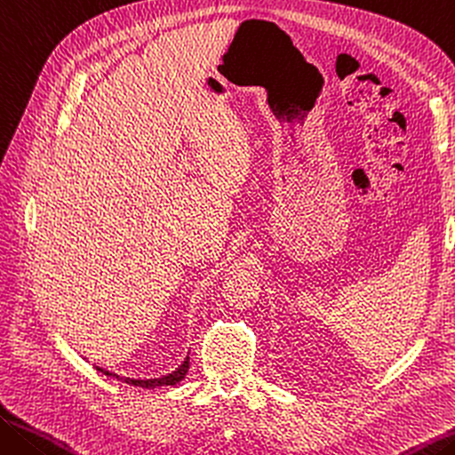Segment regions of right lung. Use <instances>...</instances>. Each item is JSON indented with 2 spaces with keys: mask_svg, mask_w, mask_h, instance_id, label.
Listing matches in <instances>:
<instances>
[{
  "mask_svg": "<svg viewBox=\"0 0 455 455\" xmlns=\"http://www.w3.org/2000/svg\"><path fill=\"white\" fill-rule=\"evenodd\" d=\"M99 371H102L104 375L108 377H116V379H123L124 383L129 385H135V387H143V389H157V387H165V385H177L181 379H185V375H188L189 371V356H185V361L179 364V367L173 371V373L169 375H163L159 379H131V377H118L115 373H110V371H104L100 367H96Z\"/></svg>",
  "mask_w": 455,
  "mask_h": 455,
  "instance_id": "right-lung-1",
  "label": "right lung"
}]
</instances>
